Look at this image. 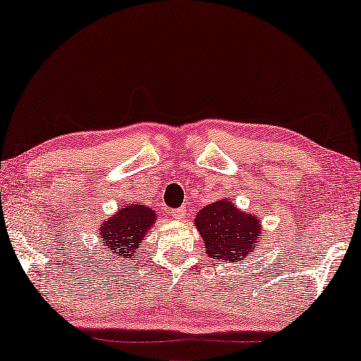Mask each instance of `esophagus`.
<instances>
[{
	"label": "esophagus",
	"instance_id": "34e87169",
	"mask_svg": "<svg viewBox=\"0 0 361 361\" xmlns=\"http://www.w3.org/2000/svg\"><path fill=\"white\" fill-rule=\"evenodd\" d=\"M185 208H179V209H174L173 212H171V216H173V219H176V221H179V219H182V217L185 216Z\"/></svg>",
	"mask_w": 361,
	"mask_h": 361
}]
</instances>
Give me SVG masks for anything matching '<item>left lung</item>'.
<instances>
[{"label": "left lung", "instance_id": "left-lung-1", "mask_svg": "<svg viewBox=\"0 0 361 361\" xmlns=\"http://www.w3.org/2000/svg\"><path fill=\"white\" fill-rule=\"evenodd\" d=\"M195 227L209 259L221 262H246L262 238V221L254 212L241 211L233 200L224 197L200 209Z\"/></svg>", "mask_w": 361, "mask_h": 361}]
</instances>
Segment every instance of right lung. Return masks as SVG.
I'll list each match as a JSON object with an SVG mask.
<instances>
[{
  "label": "right lung",
  "mask_w": 361,
  "mask_h": 361,
  "mask_svg": "<svg viewBox=\"0 0 361 361\" xmlns=\"http://www.w3.org/2000/svg\"><path fill=\"white\" fill-rule=\"evenodd\" d=\"M157 222L155 209L144 203L123 204L114 216L105 219L99 227L105 259L133 261L139 252V245Z\"/></svg>",
  "instance_id": "1"
}]
</instances>
